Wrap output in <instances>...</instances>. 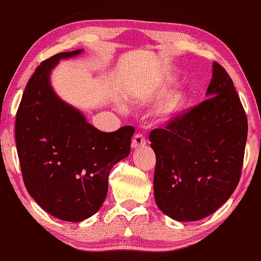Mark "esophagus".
<instances>
[{
  "label": "esophagus",
  "mask_w": 261,
  "mask_h": 261,
  "mask_svg": "<svg viewBox=\"0 0 261 261\" xmlns=\"http://www.w3.org/2000/svg\"><path fill=\"white\" fill-rule=\"evenodd\" d=\"M146 144V141L145 138L143 137V135H135V137L132 138V142H131V148L132 149H138V148H142V146H144Z\"/></svg>",
  "instance_id": "1"
}]
</instances>
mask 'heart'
Segmentation results:
<instances>
[{"label":"heart","mask_w":261,"mask_h":261,"mask_svg":"<svg viewBox=\"0 0 261 261\" xmlns=\"http://www.w3.org/2000/svg\"><path fill=\"white\" fill-rule=\"evenodd\" d=\"M178 75L163 73L152 82L151 93L160 99L155 108V118L162 125L177 122L188 111L193 101V91L187 85H176Z\"/></svg>","instance_id":"heart-1"}]
</instances>
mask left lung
<instances>
[{
    "instance_id": "1",
    "label": "left lung",
    "mask_w": 261,
    "mask_h": 261,
    "mask_svg": "<svg viewBox=\"0 0 261 261\" xmlns=\"http://www.w3.org/2000/svg\"><path fill=\"white\" fill-rule=\"evenodd\" d=\"M207 100L166 129L150 132L156 155L153 195L176 221H197L229 199L241 176L247 117L232 79L213 62Z\"/></svg>"
}]
</instances>
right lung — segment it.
I'll use <instances>...</instances> for the list:
<instances>
[{"instance_id":"add662e5","label":"right lung","mask_w":261,"mask_h":261,"mask_svg":"<svg viewBox=\"0 0 261 261\" xmlns=\"http://www.w3.org/2000/svg\"><path fill=\"white\" fill-rule=\"evenodd\" d=\"M84 49L62 52L38 66L16 113L15 139L22 177L29 195L56 218L89 219L104 203L112 167L130 153L135 129L102 132L54 92L50 73L61 59Z\"/></svg>"}]
</instances>
